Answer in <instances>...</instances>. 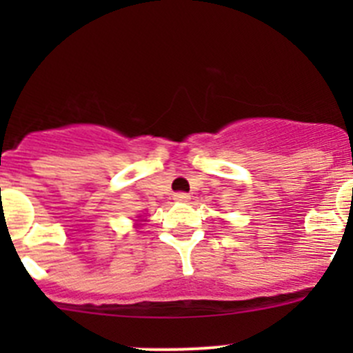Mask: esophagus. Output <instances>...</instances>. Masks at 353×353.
Returning a JSON list of instances; mask_svg holds the SVG:
<instances>
[{
    "label": "esophagus",
    "mask_w": 353,
    "mask_h": 353,
    "mask_svg": "<svg viewBox=\"0 0 353 353\" xmlns=\"http://www.w3.org/2000/svg\"><path fill=\"white\" fill-rule=\"evenodd\" d=\"M190 194L188 193H176L174 194V199H176V201H190Z\"/></svg>",
    "instance_id": "esophagus-1"
}]
</instances>
